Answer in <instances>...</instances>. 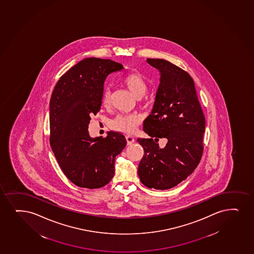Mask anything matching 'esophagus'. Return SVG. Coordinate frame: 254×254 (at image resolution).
<instances>
[{
    "label": "esophagus",
    "instance_id": "obj_1",
    "mask_svg": "<svg viewBox=\"0 0 254 254\" xmlns=\"http://www.w3.org/2000/svg\"><path fill=\"white\" fill-rule=\"evenodd\" d=\"M126 139H127V144H128V145H130V144H131V143H134V137H132V136H130V135H127V136H126Z\"/></svg>",
    "mask_w": 254,
    "mask_h": 254
}]
</instances>
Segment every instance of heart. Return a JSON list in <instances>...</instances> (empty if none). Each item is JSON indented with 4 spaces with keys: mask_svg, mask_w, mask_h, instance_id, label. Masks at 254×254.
I'll return each mask as SVG.
<instances>
[{
    "mask_svg": "<svg viewBox=\"0 0 254 254\" xmlns=\"http://www.w3.org/2000/svg\"><path fill=\"white\" fill-rule=\"evenodd\" d=\"M123 85L130 91V93L137 99H140L146 93L148 86L143 76L133 72L126 75L122 80ZM110 92L105 89L102 94V104L108 106L110 104ZM140 123V118L133 114H120L115 117L111 123V127L116 131L124 133H132L137 126Z\"/></svg>",
    "mask_w": 254,
    "mask_h": 254,
    "instance_id": "heart-1",
    "label": "heart"
}]
</instances>
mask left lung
Listing matches in <instances>:
<instances>
[{"mask_svg":"<svg viewBox=\"0 0 254 254\" xmlns=\"http://www.w3.org/2000/svg\"><path fill=\"white\" fill-rule=\"evenodd\" d=\"M160 72V84L143 131L150 138H137L144 154L137 174L149 189L168 190L194 172L203 152L205 117L194 81L187 72L169 61L147 59ZM159 138L167 144L158 146Z\"/></svg>","mask_w":254,"mask_h":254,"instance_id":"obj_1","label":"left lung"}]
</instances>
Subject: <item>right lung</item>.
Masks as SVG:
<instances>
[{"label": "right lung", "mask_w": 254, "mask_h": 254, "mask_svg": "<svg viewBox=\"0 0 254 254\" xmlns=\"http://www.w3.org/2000/svg\"><path fill=\"white\" fill-rule=\"evenodd\" d=\"M124 69L111 60L87 58L60 77L50 99V144L60 168L73 184L98 189L115 174V159L127 144L124 135L108 131L92 137L91 117L99 112L108 75Z\"/></svg>", "instance_id": "obj_1"}]
</instances>
